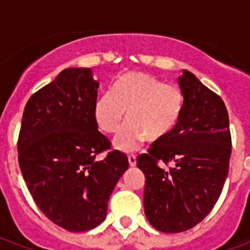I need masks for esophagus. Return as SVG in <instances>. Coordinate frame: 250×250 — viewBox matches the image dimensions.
Instances as JSON below:
<instances>
[{
  "label": "esophagus",
  "instance_id": "1",
  "mask_svg": "<svg viewBox=\"0 0 250 250\" xmlns=\"http://www.w3.org/2000/svg\"><path fill=\"white\" fill-rule=\"evenodd\" d=\"M128 162L129 166H136V156L135 154H129L128 156Z\"/></svg>",
  "mask_w": 250,
  "mask_h": 250
}]
</instances>
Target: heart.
<instances>
[{
  "instance_id": "1",
  "label": "heart",
  "mask_w": 250,
  "mask_h": 250,
  "mask_svg": "<svg viewBox=\"0 0 250 250\" xmlns=\"http://www.w3.org/2000/svg\"><path fill=\"white\" fill-rule=\"evenodd\" d=\"M184 106L186 96L178 85L145 72H128L96 100L93 114L100 129L106 133L117 132L127 114L129 121L121 129L115 145L123 152H132L146 137L160 141L174 132Z\"/></svg>"
}]
</instances>
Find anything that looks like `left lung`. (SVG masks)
<instances>
[{
  "label": "left lung",
  "mask_w": 250,
  "mask_h": 250,
  "mask_svg": "<svg viewBox=\"0 0 250 250\" xmlns=\"http://www.w3.org/2000/svg\"><path fill=\"white\" fill-rule=\"evenodd\" d=\"M178 80L186 96L178 127L137 157L146 179L145 215L154 229L167 233L192 229L211 211L232 150L223 100L187 70Z\"/></svg>",
  "instance_id": "obj_1"
}]
</instances>
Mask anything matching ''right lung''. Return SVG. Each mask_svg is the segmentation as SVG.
<instances>
[{
    "label": "right lung",
    "instance_id": "right-lung-1",
    "mask_svg": "<svg viewBox=\"0 0 250 250\" xmlns=\"http://www.w3.org/2000/svg\"><path fill=\"white\" fill-rule=\"evenodd\" d=\"M98 82L90 68H66L25 104L18 137L21 175L37 208L71 232L106 218L114 187L128 168L125 153L98 131ZM104 151V160L95 157Z\"/></svg>",
    "mask_w": 250,
    "mask_h": 250
}]
</instances>
